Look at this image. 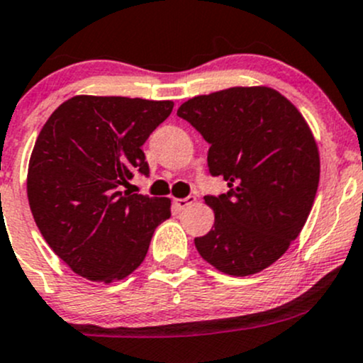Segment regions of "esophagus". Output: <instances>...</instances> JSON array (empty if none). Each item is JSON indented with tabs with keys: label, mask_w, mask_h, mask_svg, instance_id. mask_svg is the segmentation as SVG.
Returning <instances> with one entry per match:
<instances>
[{
	"label": "esophagus",
	"mask_w": 363,
	"mask_h": 363,
	"mask_svg": "<svg viewBox=\"0 0 363 363\" xmlns=\"http://www.w3.org/2000/svg\"><path fill=\"white\" fill-rule=\"evenodd\" d=\"M194 202H196V197L189 196L185 199H177V201H174V204H177L178 209H186L190 204H194Z\"/></svg>",
	"instance_id": "obj_1"
}]
</instances>
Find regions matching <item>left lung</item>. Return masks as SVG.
<instances>
[{
  "label": "left lung",
  "instance_id": "1",
  "mask_svg": "<svg viewBox=\"0 0 363 363\" xmlns=\"http://www.w3.org/2000/svg\"><path fill=\"white\" fill-rule=\"evenodd\" d=\"M209 143L208 166L228 192L206 196L214 225L194 242L216 270L255 275L305 227L320 155L301 112L274 88L235 86L186 100L177 112Z\"/></svg>",
  "mask_w": 363,
  "mask_h": 363
}]
</instances>
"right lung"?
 <instances>
[{"label":"right lung","instance_id":"obj_1","mask_svg":"<svg viewBox=\"0 0 363 363\" xmlns=\"http://www.w3.org/2000/svg\"><path fill=\"white\" fill-rule=\"evenodd\" d=\"M171 100L76 95L38 135L27 199L41 235L74 274L111 284L145 259L171 199L123 190L149 174L142 145L173 111Z\"/></svg>","mask_w":363,"mask_h":363}]
</instances>
